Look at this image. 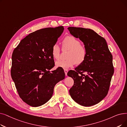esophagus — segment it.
<instances>
[{
    "mask_svg": "<svg viewBox=\"0 0 127 127\" xmlns=\"http://www.w3.org/2000/svg\"><path fill=\"white\" fill-rule=\"evenodd\" d=\"M64 72H65V75L67 76V72H68V70L67 69H64Z\"/></svg>",
    "mask_w": 127,
    "mask_h": 127,
    "instance_id": "obj_1",
    "label": "esophagus"
}]
</instances>
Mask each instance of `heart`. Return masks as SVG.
Instances as JSON below:
<instances>
[{
  "instance_id": "b5f03b06",
  "label": "heart",
  "mask_w": 127,
  "mask_h": 127,
  "mask_svg": "<svg viewBox=\"0 0 127 127\" xmlns=\"http://www.w3.org/2000/svg\"><path fill=\"white\" fill-rule=\"evenodd\" d=\"M63 48L69 49L66 60H59L56 62L57 67L67 69L76 64H81L84 62L87 57V49L80 44V41L72 36L66 37L63 40ZM60 49L57 44H54L52 49V55L54 59L58 60L60 58Z\"/></svg>"
}]
</instances>
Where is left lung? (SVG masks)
<instances>
[{
    "mask_svg": "<svg viewBox=\"0 0 127 127\" xmlns=\"http://www.w3.org/2000/svg\"><path fill=\"white\" fill-rule=\"evenodd\" d=\"M67 29L84 43L87 52L84 62L67 73L74 81L70 95L82 106L94 105L107 95L114 71L113 56L105 39L93 30L75 27Z\"/></svg>",
    "mask_w": 127,
    "mask_h": 127,
    "instance_id": "obj_1",
    "label": "left lung"
}]
</instances>
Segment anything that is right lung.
Returning a JSON list of instances; mask_svg holds the SVG:
<instances>
[{"label":"right lung","instance_id":"1","mask_svg":"<svg viewBox=\"0 0 127 127\" xmlns=\"http://www.w3.org/2000/svg\"><path fill=\"white\" fill-rule=\"evenodd\" d=\"M63 26L40 29L22 40L13 52L12 79L22 100L29 105L38 107L52 96L54 88L65 78V73L54 66L53 46L64 31Z\"/></svg>","mask_w":127,"mask_h":127}]
</instances>
